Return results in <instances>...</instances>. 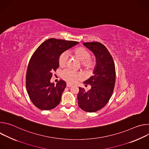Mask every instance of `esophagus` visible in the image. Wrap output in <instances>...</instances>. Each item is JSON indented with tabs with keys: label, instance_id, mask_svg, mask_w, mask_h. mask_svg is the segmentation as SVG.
I'll return each instance as SVG.
<instances>
[{
	"label": "esophagus",
	"instance_id": "1",
	"mask_svg": "<svg viewBox=\"0 0 149 149\" xmlns=\"http://www.w3.org/2000/svg\"><path fill=\"white\" fill-rule=\"evenodd\" d=\"M72 86V84H70V83H67V87H71Z\"/></svg>",
	"mask_w": 149,
	"mask_h": 149
}]
</instances>
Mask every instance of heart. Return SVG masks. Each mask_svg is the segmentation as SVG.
I'll return each instance as SVG.
<instances>
[{"label":"heart","mask_w":149,"mask_h":149,"mask_svg":"<svg viewBox=\"0 0 149 149\" xmlns=\"http://www.w3.org/2000/svg\"><path fill=\"white\" fill-rule=\"evenodd\" d=\"M74 56L81 61V65L85 69L91 70L94 69L96 65V61L93 58H90L91 54L89 51L82 47L75 48L73 51ZM68 62V54L66 52L62 53L58 59L59 65L61 67H65ZM62 78L70 83H74L78 79L82 78V75L81 72L75 71L70 69H67L62 73Z\"/></svg>","instance_id":"heart-1"}]
</instances>
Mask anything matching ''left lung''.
Masks as SVG:
<instances>
[{
    "label": "left lung",
    "mask_w": 149,
    "mask_h": 149,
    "mask_svg": "<svg viewBox=\"0 0 149 149\" xmlns=\"http://www.w3.org/2000/svg\"><path fill=\"white\" fill-rule=\"evenodd\" d=\"M94 54L97 64L94 75L84 82L90 85L91 89L86 91L79 87L77 95L79 107L84 111L96 112L107 104L115 86L116 68L113 58L103 44L98 42L83 44Z\"/></svg>",
    "instance_id": "obj_1"
}]
</instances>
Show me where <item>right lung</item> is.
<instances>
[{"label": "right lung", "instance_id": "right-lung-1", "mask_svg": "<svg viewBox=\"0 0 149 149\" xmlns=\"http://www.w3.org/2000/svg\"><path fill=\"white\" fill-rule=\"evenodd\" d=\"M79 43L50 38L39 45L31 56L26 75V87L32 102L42 110L54 109L59 104L66 82L51 83L52 72L59 67V55Z\"/></svg>", "mask_w": 149, "mask_h": 149}]
</instances>
